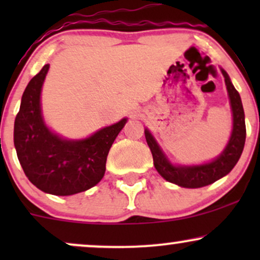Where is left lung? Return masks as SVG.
Segmentation results:
<instances>
[{"label":"left lung","instance_id":"left-lung-1","mask_svg":"<svg viewBox=\"0 0 260 260\" xmlns=\"http://www.w3.org/2000/svg\"><path fill=\"white\" fill-rule=\"evenodd\" d=\"M225 78L226 89L229 92L230 105L232 111V132L229 143L219 156L209 162L199 165H174L168 159L162 149L157 144L154 136L148 128H145V139L153 154L154 166L161 177L171 183L184 188H201L222 178L235 168L240 160L246 142V123H244V111L242 101L238 91L231 83L229 74L220 68Z\"/></svg>","mask_w":260,"mask_h":260}]
</instances>
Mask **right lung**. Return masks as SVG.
<instances>
[{
  "label": "right lung",
  "mask_w": 260,
  "mask_h": 260,
  "mask_svg": "<svg viewBox=\"0 0 260 260\" xmlns=\"http://www.w3.org/2000/svg\"><path fill=\"white\" fill-rule=\"evenodd\" d=\"M50 64L26 85L14 121V147L29 181L45 193L72 196L94 187L105 175L112 143L128 118L96 131L84 139H67L46 126L41 89Z\"/></svg>",
  "instance_id": "obj_1"
}]
</instances>
